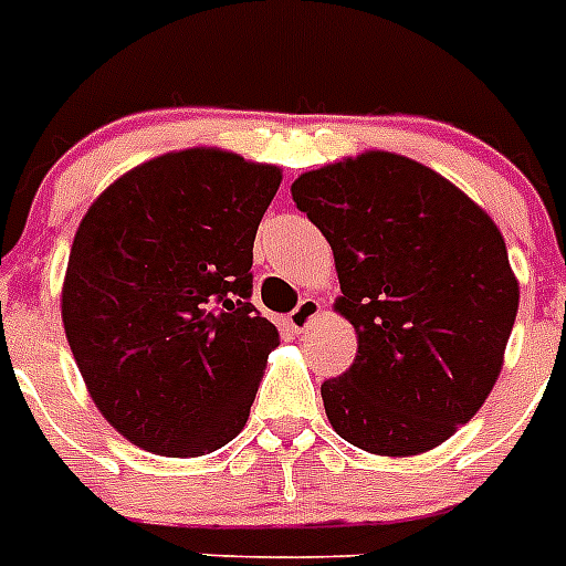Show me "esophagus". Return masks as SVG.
Wrapping results in <instances>:
<instances>
[{"instance_id": "esophagus-1", "label": "esophagus", "mask_w": 566, "mask_h": 566, "mask_svg": "<svg viewBox=\"0 0 566 566\" xmlns=\"http://www.w3.org/2000/svg\"><path fill=\"white\" fill-rule=\"evenodd\" d=\"M318 313H322V302H318V298H313V296H307V298H302V302L296 304V311L290 313L287 324L296 333H302V331H307V327H311V322L318 316Z\"/></svg>"}]
</instances>
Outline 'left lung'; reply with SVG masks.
<instances>
[{"instance_id": "1", "label": "left lung", "mask_w": 566, "mask_h": 566, "mask_svg": "<svg viewBox=\"0 0 566 566\" xmlns=\"http://www.w3.org/2000/svg\"><path fill=\"white\" fill-rule=\"evenodd\" d=\"M331 242L356 327L350 370L322 385L333 430L376 455H419L473 419L504 365L518 282L495 222L430 167L370 150L293 181Z\"/></svg>"}]
</instances>
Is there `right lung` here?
<instances>
[{"instance_id":"1","label":"right lung","mask_w":566,"mask_h":566,"mask_svg":"<svg viewBox=\"0 0 566 566\" xmlns=\"http://www.w3.org/2000/svg\"><path fill=\"white\" fill-rule=\"evenodd\" d=\"M282 185L219 147L116 179L73 239L62 322L87 392L130 444L170 459L242 432L276 324L253 296V239Z\"/></svg>"}]
</instances>
